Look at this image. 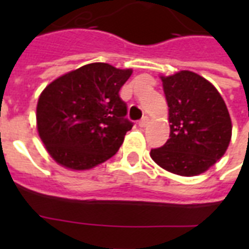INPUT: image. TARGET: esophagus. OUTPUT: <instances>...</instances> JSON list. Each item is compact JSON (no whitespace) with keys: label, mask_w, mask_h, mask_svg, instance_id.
I'll use <instances>...</instances> for the list:
<instances>
[{"label":"esophagus","mask_w":249,"mask_h":249,"mask_svg":"<svg viewBox=\"0 0 249 249\" xmlns=\"http://www.w3.org/2000/svg\"><path fill=\"white\" fill-rule=\"evenodd\" d=\"M138 125H140L141 128H146V126H147V125H148V117L144 116L143 119H142V120H141L140 123H138Z\"/></svg>","instance_id":"esophagus-1"}]
</instances>
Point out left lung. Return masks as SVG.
<instances>
[{
	"mask_svg": "<svg viewBox=\"0 0 249 249\" xmlns=\"http://www.w3.org/2000/svg\"><path fill=\"white\" fill-rule=\"evenodd\" d=\"M169 107V140L152 148V160L170 173L185 177L209 169L226 152L231 119L217 89L191 71L161 76Z\"/></svg>",
	"mask_w": 249,
	"mask_h": 249,
	"instance_id": "left-lung-1",
	"label": "left lung"
}]
</instances>
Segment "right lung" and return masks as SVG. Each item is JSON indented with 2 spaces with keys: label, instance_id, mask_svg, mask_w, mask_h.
Wrapping results in <instances>:
<instances>
[{
  "label": "right lung",
  "instance_id": "right-lung-1",
  "mask_svg": "<svg viewBox=\"0 0 249 249\" xmlns=\"http://www.w3.org/2000/svg\"><path fill=\"white\" fill-rule=\"evenodd\" d=\"M132 72L90 63L45 88L37 103V130L56 163L90 169L116 154L133 126L119 95Z\"/></svg>",
  "mask_w": 249,
  "mask_h": 249
}]
</instances>
